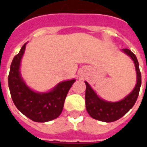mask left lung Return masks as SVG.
Segmentation results:
<instances>
[{"label": "left lung", "mask_w": 147, "mask_h": 147, "mask_svg": "<svg viewBox=\"0 0 147 147\" xmlns=\"http://www.w3.org/2000/svg\"><path fill=\"white\" fill-rule=\"evenodd\" d=\"M124 53L134 60L137 71V85L134 89L123 100L117 102H108L100 99L93 91L87 82H85V107L92 118L104 122H114L125 115L137 101L141 85V72L136 55L128 49H123Z\"/></svg>", "instance_id": "left-lung-1"}]
</instances>
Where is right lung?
<instances>
[{"label":"right lung","instance_id":"obj_1","mask_svg":"<svg viewBox=\"0 0 147 147\" xmlns=\"http://www.w3.org/2000/svg\"><path fill=\"white\" fill-rule=\"evenodd\" d=\"M26 48L22 47L10 65L8 85L15 106L26 117L35 122H47L57 118L62 113L65 99L75 79L65 81L48 93H37L29 88L20 74V64Z\"/></svg>","mask_w":147,"mask_h":147}]
</instances>
